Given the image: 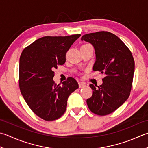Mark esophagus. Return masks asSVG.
I'll return each instance as SVG.
<instances>
[{
    "label": "esophagus",
    "mask_w": 148,
    "mask_h": 148,
    "mask_svg": "<svg viewBox=\"0 0 148 148\" xmlns=\"http://www.w3.org/2000/svg\"><path fill=\"white\" fill-rule=\"evenodd\" d=\"M79 88H85V87H86L85 83H84L83 82H79Z\"/></svg>",
    "instance_id": "34e87169"
}]
</instances>
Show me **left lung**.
I'll return each mask as SVG.
<instances>
[{
	"label": "left lung",
	"instance_id": "obj_1",
	"mask_svg": "<svg viewBox=\"0 0 148 148\" xmlns=\"http://www.w3.org/2000/svg\"><path fill=\"white\" fill-rule=\"evenodd\" d=\"M82 40L90 43L94 47L96 59L94 71L105 76L101 85H90L94 91L86 103L94 114L108 115L130 96L135 71L134 57L122 40L108 31L85 34Z\"/></svg>",
	"mask_w": 148,
	"mask_h": 148
}]
</instances>
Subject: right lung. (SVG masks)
<instances>
[{
	"label": "right lung",
	"mask_w": 148,
	"mask_h": 148,
	"mask_svg": "<svg viewBox=\"0 0 148 148\" xmlns=\"http://www.w3.org/2000/svg\"><path fill=\"white\" fill-rule=\"evenodd\" d=\"M80 34L66 36H44L22 51L19 63V87L31 110L47 121L65 112L69 95L79 87L69 77L60 86L53 81L54 69L64 64L66 53Z\"/></svg>",
	"instance_id": "add662e5"
}]
</instances>
